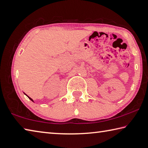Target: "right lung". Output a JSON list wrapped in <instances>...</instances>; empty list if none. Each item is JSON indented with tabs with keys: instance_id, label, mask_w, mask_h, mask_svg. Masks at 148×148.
<instances>
[{
	"instance_id": "obj_1",
	"label": "right lung",
	"mask_w": 148,
	"mask_h": 148,
	"mask_svg": "<svg viewBox=\"0 0 148 148\" xmlns=\"http://www.w3.org/2000/svg\"><path fill=\"white\" fill-rule=\"evenodd\" d=\"M27 97H28V98H29V99H30V100H32V101H33V100H32V99H31V98H30V97H28V96H27Z\"/></svg>"
}]
</instances>
